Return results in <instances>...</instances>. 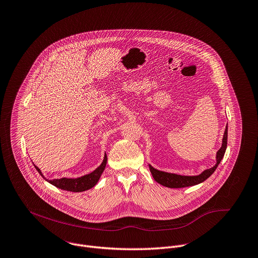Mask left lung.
Instances as JSON below:
<instances>
[{
  "label": "left lung",
  "mask_w": 258,
  "mask_h": 258,
  "mask_svg": "<svg viewBox=\"0 0 258 258\" xmlns=\"http://www.w3.org/2000/svg\"><path fill=\"white\" fill-rule=\"evenodd\" d=\"M227 140H228V125L226 126L225 133H224V138H223V144L221 149L217 152V163L214 167L205 170L204 172L200 175L197 176H183V175H178V174H173V173H168V172H163V171H159L155 168H153L151 165H149L150 167V171L154 177V179L166 186V187H170V188H181V187H186V186H192L196 184H199L203 181H205L206 179H208L214 172L215 170L217 169L218 165L220 164L221 160L223 159L225 152H226V148H227Z\"/></svg>",
  "instance_id": "8db88e82"
}]
</instances>
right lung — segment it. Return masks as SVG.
Segmentation results:
<instances>
[{"label": "right lung", "mask_w": 258, "mask_h": 258, "mask_svg": "<svg viewBox=\"0 0 258 258\" xmlns=\"http://www.w3.org/2000/svg\"><path fill=\"white\" fill-rule=\"evenodd\" d=\"M106 162H107V157L105 155L102 164L95 169L93 172H91L90 174L87 175H84L82 177L79 178H60V179H52V180H48L45 179L44 176L42 175L41 171L38 167L35 166L36 170L39 172V174H41V176L47 180L50 184L54 185L55 187H58L60 189L63 190H68V191H73V192H81V191H85V190H88L90 188H92L93 186L96 185V183L98 182L102 172L105 169L106 166Z\"/></svg>", "instance_id": "right-lung-1"}]
</instances>
